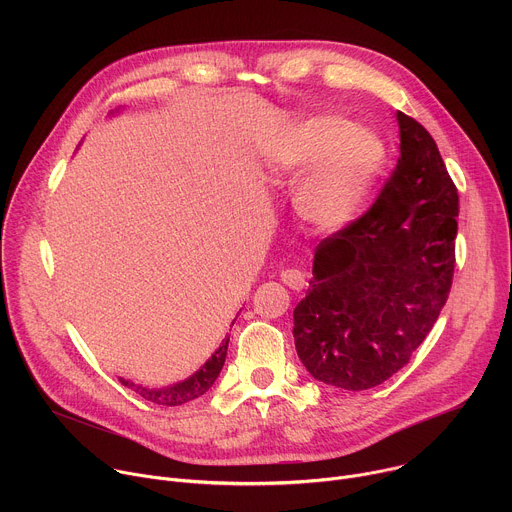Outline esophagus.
I'll return each instance as SVG.
<instances>
[{"label": "esophagus", "mask_w": 512, "mask_h": 512, "mask_svg": "<svg viewBox=\"0 0 512 512\" xmlns=\"http://www.w3.org/2000/svg\"><path fill=\"white\" fill-rule=\"evenodd\" d=\"M281 281L289 287V289H296V291H300V289H304L306 285H308V281H306V275L300 271V269H285V271H281Z\"/></svg>", "instance_id": "esophagus-1"}]
</instances>
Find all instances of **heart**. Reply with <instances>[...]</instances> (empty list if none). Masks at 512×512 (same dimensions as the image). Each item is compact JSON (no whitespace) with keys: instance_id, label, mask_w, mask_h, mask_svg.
I'll list each match as a JSON object with an SVG mask.
<instances>
[{"instance_id":"b5f03b06","label":"heart","mask_w":512,"mask_h":512,"mask_svg":"<svg viewBox=\"0 0 512 512\" xmlns=\"http://www.w3.org/2000/svg\"><path fill=\"white\" fill-rule=\"evenodd\" d=\"M389 150L367 127L338 115H318L296 123L279 141L275 168L289 180H306L296 194V210L306 223L336 231L346 227L373 194Z\"/></svg>"}]
</instances>
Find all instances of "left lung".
<instances>
[{"label":"left lung","instance_id":"1","mask_svg":"<svg viewBox=\"0 0 512 512\" xmlns=\"http://www.w3.org/2000/svg\"><path fill=\"white\" fill-rule=\"evenodd\" d=\"M401 158L375 204L324 239L294 310L308 373L344 391L373 389L409 362L454 277L458 190L427 129L397 111Z\"/></svg>","mask_w":512,"mask_h":512}]
</instances>
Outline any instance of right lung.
I'll use <instances>...</instances> for the list:
<instances>
[{
	"label": "right lung",
	"mask_w": 512,
	"mask_h": 512,
	"mask_svg": "<svg viewBox=\"0 0 512 512\" xmlns=\"http://www.w3.org/2000/svg\"><path fill=\"white\" fill-rule=\"evenodd\" d=\"M235 324V322H233ZM227 348H229V338L223 340V344L214 350V354L202 364V367L190 375L188 379L162 387V389H150V387H143L137 385L129 379L119 377V383L125 385L127 389L135 391L137 395H141L145 401L156 403V405H166V407H176V405H184L188 401H194L198 397H202L216 381V377L221 375L223 371V364L227 358Z\"/></svg>",
	"instance_id": "add662e5"
}]
</instances>
